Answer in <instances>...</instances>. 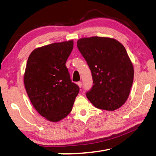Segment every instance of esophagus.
Returning a JSON list of instances; mask_svg holds the SVG:
<instances>
[{
  "mask_svg": "<svg viewBox=\"0 0 156 156\" xmlns=\"http://www.w3.org/2000/svg\"><path fill=\"white\" fill-rule=\"evenodd\" d=\"M77 84H78V85L79 87L81 88V87H82V84H82V82H78V83H77Z\"/></svg>",
  "mask_w": 156,
  "mask_h": 156,
  "instance_id": "1",
  "label": "esophagus"
}]
</instances>
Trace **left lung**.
Here are the masks:
<instances>
[{"label":"left lung","mask_w":156,"mask_h":156,"mask_svg":"<svg viewBox=\"0 0 156 156\" xmlns=\"http://www.w3.org/2000/svg\"><path fill=\"white\" fill-rule=\"evenodd\" d=\"M77 46L93 78L88 100L98 109H119L128 98L134 76L125 47L114 38L98 36L79 39Z\"/></svg>","instance_id":"8db88e82"}]
</instances>
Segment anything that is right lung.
<instances>
[{"label": "right lung", "instance_id": "obj_1", "mask_svg": "<svg viewBox=\"0 0 156 156\" xmlns=\"http://www.w3.org/2000/svg\"><path fill=\"white\" fill-rule=\"evenodd\" d=\"M73 41L38 47L28 58L24 74L26 91L39 114L50 122L65 118L72 109L79 87L65 65Z\"/></svg>", "mask_w": 156, "mask_h": 156}]
</instances>
